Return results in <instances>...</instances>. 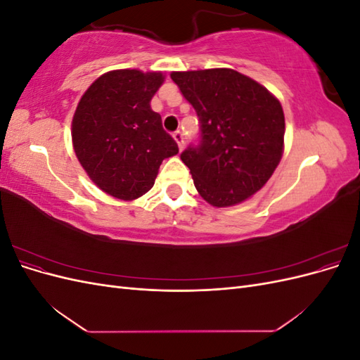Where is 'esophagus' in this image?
Here are the masks:
<instances>
[{
	"instance_id": "obj_1",
	"label": "esophagus",
	"mask_w": 360,
	"mask_h": 360,
	"mask_svg": "<svg viewBox=\"0 0 360 360\" xmlns=\"http://www.w3.org/2000/svg\"><path fill=\"white\" fill-rule=\"evenodd\" d=\"M172 136H174V139H176V143H177V146H179V150L181 151V150H183V147H184V138H183V134L180 132V130H177V132H174V134H172Z\"/></svg>"
}]
</instances>
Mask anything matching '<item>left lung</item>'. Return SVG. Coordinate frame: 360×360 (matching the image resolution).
<instances>
[{"instance_id": "obj_1", "label": "left lung", "mask_w": 360, "mask_h": 360, "mask_svg": "<svg viewBox=\"0 0 360 360\" xmlns=\"http://www.w3.org/2000/svg\"><path fill=\"white\" fill-rule=\"evenodd\" d=\"M200 117L201 141L180 155L201 197L234 205L264 186L284 153L285 118L276 97L233 69L172 72Z\"/></svg>"}]
</instances>
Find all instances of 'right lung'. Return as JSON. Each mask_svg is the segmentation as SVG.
Masks as SVG:
<instances>
[{
  "label": "right lung",
  "mask_w": 360,
  "mask_h": 360,
  "mask_svg": "<svg viewBox=\"0 0 360 360\" xmlns=\"http://www.w3.org/2000/svg\"><path fill=\"white\" fill-rule=\"evenodd\" d=\"M160 72L112 70L84 93L72 120L76 158L97 188L132 201L153 188L163 159L179 153L150 101Z\"/></svg>",
  "instance_id": "add662e5"
}]
</instances>
